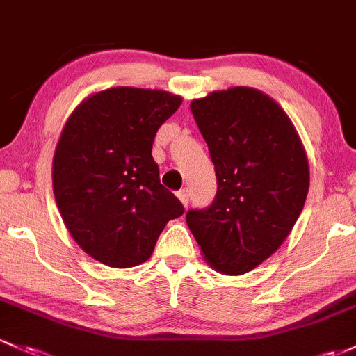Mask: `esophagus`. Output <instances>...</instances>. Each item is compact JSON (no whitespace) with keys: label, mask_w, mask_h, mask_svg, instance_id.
Returning <instances> with one entry per match:
<instances>
[{"label":"esophagus","mask_w":356,"mask_h":356,"mask_svg":"<svg viewBox=\"0 0 356 356\" xmlns=\"http://www.w3.org/2000/svg\"><path fill=\"white\" fill-rule=\"evenodd\" d=\"M177 197H178V200L185 205V207L188 205V192H186V190H179V192H177Z\"/></svg>","instance_id":"1"}]
</instances>
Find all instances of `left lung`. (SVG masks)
I'll return each instance as SVG.
<instances>
[{"label": "left lung", "mask_w": 356, "mask_h": 356, "mask_svg": "<svg viewBox=\"0 0 356 356\" xmlns=\"http://www.w3.org/2000/svg\"><path fill=\"white\" fill-rule=\"evenodd\" d=\"M216 166L217 195L186 224L216 271L243 275L282 246L309 192V161L285 110L234 86L190 103Z\"/></svg>", "instance_id": "1"}]
</instances>
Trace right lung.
<instances>
[{
    "mask_svg": "<svg viewBox=\"0 0 356 356\" xmlns=\"http://www.w3.org/2000/svg\"><path fill=\"white\" fill-rule=\"evenodd\" d=\"M179 105L181 97L163 90L108 88L79 103L60 132L56 204L72 239L103 265L147 261L168 220L185 212L151 154L156 132Z\"/></svg>",
    "mask_w": 356,
    "mask_h": 356,
    "instance_id": "obj_1",
    "label": "right lung"
}]
</instances>
